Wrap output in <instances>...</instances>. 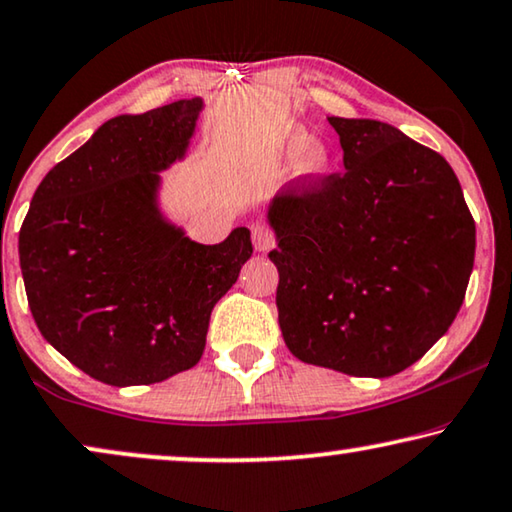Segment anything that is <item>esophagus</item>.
Returning <instances> with one entry per match:
<instances>
[{
  "label": "esophagus",
  "instance_id": "34e87169",
  "mask_svg": "<svg viewBox=\"0 0 512 512\" xmlns=\"http://www.w3.org/2000/svg\"><path fill=\"white\" fill-rule=\"evenodd\" d=\"M253 243L259 253H264V250H269L276 243V236L266 225H253Z\"/></svg>",
  "mask_w": 512,
  "mask_h": 512
}]
</instances>
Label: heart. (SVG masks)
Listing matches in <instances>:
<instances>
[{"label":"heart","mask_w":512,"mask_h":512,"mask_svg":"<svg viewBox=\"0 0 512 512\" xmlns=\"http://www.w3.org/2000/svg\"><path fill=\"white\" fill-rule=\"evenodd\" d=\"M285 155L294 162H301V167L308 174H320L327 167V153L320 143H313V136L306 129H294L285 141Z\"/></svg>","instance_id":"b5f03b06"}]
</instances>
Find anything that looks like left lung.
I'll return each mask as SVG.
<instances>
[{"label":"left lung","mask_w":512,"mask_h":512,"mask_svg":"<svg viewBox=\"0 0 512 512\" xmlns=\"http://www.w3.org/2000/svg\"><path fill=\"white\" fill-rule=\"evenodd\" d=\"M341 174L287 183L269 208L278 325L301 362L387 378L462 306L475 222L443 155L387 122L334 118Z\"/></svg>","instance_id":"left-lung-1"}]
</instances>
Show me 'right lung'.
Segmentation results:
<instances>
[{"label": "right lung", "mask_w": 512, "mask_h": 512, "mask_svg": "<svg viewBox=\"0 0 512 512\" xmlns=\"http://www.w3.org/2000/svg\"><path fill=\"white\" fill-rule=\"evenodd\" d=\"M201 99L104 122L34 192L18 236L43 338L90 378L150 385L201 359L213 306L253 255L246 227L201 246L157 208L160 174L185 155Z\"/></svg>", "instance_id": "right-lung-1"}]
</instances>
